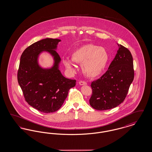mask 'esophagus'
Wrapping results in <instances>:
<instances>
[{"mask_svg": "<svg viewBox=\"0 0 152 152\" xmlns=\"http://www.w3.org/2000/svg\"><path fill=\"white\" fill-rule=\"evenodd\" d=\"M80 85V86H85V85H87V83L86 81H80L79 82Z\"/></svg>", "mask_w": 152, "mask_h": 152, "instance_id": "1", "label": "esophagus"}]
</instances>
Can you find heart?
<instances>
[{
    "mask_svg": "<svg viewBox=\"0 0 152 152\" xmlns=\"http://www.w3.org/2000/svg\"><path fill=\"white\" fill-rule=\"evenodd\" d=\"M72 60L65 58L64 65L69 71L73 72L75 66L72 61L81 64L83 72L88 77L94 78L104 71L109 60L108 53L103 47L93 44L84 45L73 51Z\"/></svg>",
    "mask_w": 152,
    "mask_h": 152,
    "instance_id": "1",
    "label": "heart"
}]
</instances>
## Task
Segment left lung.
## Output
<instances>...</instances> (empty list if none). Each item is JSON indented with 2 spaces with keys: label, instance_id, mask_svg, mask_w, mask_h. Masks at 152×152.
Instances as JSON below:
<instances>
[{
  "label": "left lung",
  "instance_id": "8db88e82",
  "mask_svg": "<svg viewBox=\"0 0 152 152\" xmlns=\"http://www.w3.org/2000/svg\"><path fill=\"white\" fill-rule=\"evenodd\" d=\"M108 69L99 79L92 81L91 106L96 110L115 108L125 100L134 79L133 57L121 44Z\"/></svg>",
  "mask_w": 152,
  "mask_h": 152
}]
</instances>
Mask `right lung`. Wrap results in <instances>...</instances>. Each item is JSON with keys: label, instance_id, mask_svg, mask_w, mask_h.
<instances>
[{"label": "right lung", "instance_id": "right-lung-1", "mask_svg": "<svg viewBox=\"0 0 152 152\" xmlns=\"http://www.w3.org/2000/svg\"><path fill=\"white\" fill-rule=\"evenodd\" d=\"M61 40L46 38L35 42L23 51L18 72V81L26 101L43 113L57 111L63 104L76 80L65 78L59 70L61 58L56 51ZM47 51L54 58L50 69L42 68L38 57Z\"/></svg>", "mask_w": 152, "mask_h": 152}]
</instances>
